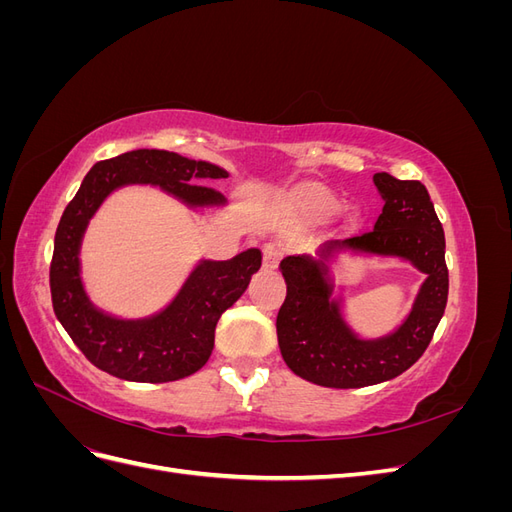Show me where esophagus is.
<instances>
[{
    "mask_svg": "<svg viewBox=\"0 0 512 512\" xmlns=\"http://www.w3.org/2000/svg\"><path fill=\"white\" fill-rule=\"evenodd\" d=\"M282 247L275 245V243H267L265 250H262V267L265 269H275L277 265H280L282 260Z\"/></svg>",
    "mask_w": 512,
    "mask_h": 512,
    "instance_id": "esophagus-1",
    "label": "esophagus"
}]
</instances>
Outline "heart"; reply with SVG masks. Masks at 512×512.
<instances>
[{
	"label": "heart",
	"mask_w": 512,
	"mask_h": 512,
	"mask_svg": "<svg viewBox=\"0 0 512 512\" xmlns=\"http://www.w3.org/2000/svg\"><path fill=\"white\" fill-rule=\"evenodd\" d=\"M294 205L309 218H327L339 207V198L318 183H305L294 190Z\"/></svg>",
	"instance_id": "obj_1"
}]
</instances>
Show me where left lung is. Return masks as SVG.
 Instances as JSON below:
<instances>
[{
    "instance_id": "left-lung-1",
    "label": "left lung",
    "mask_w": 512,
    "mask_h": 512,
    "mask_svg": "<svg viewBox=\"0 0 512 512\" xmlns=\"http://www.w3.org/2000/svg\"><path fill=\"white\" fill-rule=\"evenodd\" d=\"M384 200L374 230L344 241H327L318 256L294 254L280 262L286 301L277 314V344L299 378L329 389L393 380L427 350L442 320L448 297L444 230L421 181L374 175ZM339 253L397 257L426 275L413 309L397 330L382 338H361L343 318L341 298H333L328 262Z\"/></svg>"
}]
</instances>
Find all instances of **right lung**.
<instances>
[{
	"label": "right lung",
	"mask_w": 512,
	"mask_h": 512,
	"mask_svg": "<svg viewBox=\"0 0 512 512\" xmlns=\"http://www.w3.org/2000/svg\"><path fill=\"white\" fill-rule=\"evenodd\" d=\"M224 168L173 151L136 149L94 164L61 215L51 260L55 316L98 369L130 382H173L203 367L213 350L215 324L245 292L262 265L250 247L230 260H198L175 299L145 318H119L89 299L81 277L85 230L104 200L126 185H153L188 209H220L226 198L205 185Z\"/></svg>",
	"instance_id": "1"
}]
</instances>
